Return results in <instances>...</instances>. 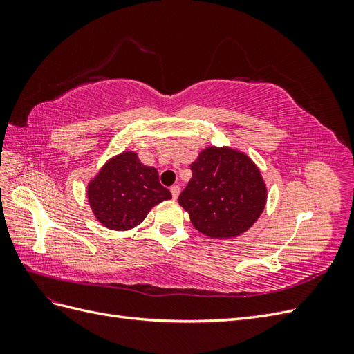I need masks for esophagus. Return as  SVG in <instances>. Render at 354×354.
Masks as SVG:
<instances>
[{
	"instance_id": "1",
	"label": "esophagus",
	"mask_w": 354,
	"mask_h": 354,
	"mask_svg": "<svg viewBox=\"0 0 354 354\" xmlns=\"http://www.w3.org/2000/svg\"><path fill=\"white\" fill-rule=\"evenodd\" d=\"M171 195H173V199H177L180 195V186H171Z\"/></svg>"
}]
</instances>
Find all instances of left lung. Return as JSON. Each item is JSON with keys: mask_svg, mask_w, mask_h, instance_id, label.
Here are the masks:
<instances>
[{"mask_svg": "<svg viewBox=\"0 0 354 354\" xmlns=\"http://www.w3.org/2000/svg\"><path fill=\"white\" fill-rule=\"evenodd\" d=\"M192 178L178 196L196 230L211 239L236 238L259 220L267 189L260 169L242 152L209 146L190 164Z\"/></svg>", "mask_w": 354, "mask_h": 354, "instance_id": "obj_1", "label": "left lung"}]
</instances>
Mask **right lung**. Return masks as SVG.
<instances>
[{"label":"right lung","mask_w":354,"mask_h":354,"mask_svg":"<svg viewBox=\"0 0 354 354\" xmlns=\"http://www.w3.org/2000/svg\"><path fill=\"white\" fill-rule=\"evenodd\" d=\"M88 203L104 227L128 230L140 224L159 202L171 199L156 168L143 165L136 152H122L103 165L87 187Z\"/></svg>","instance_id":"right-lung-1"}]
</instances>
